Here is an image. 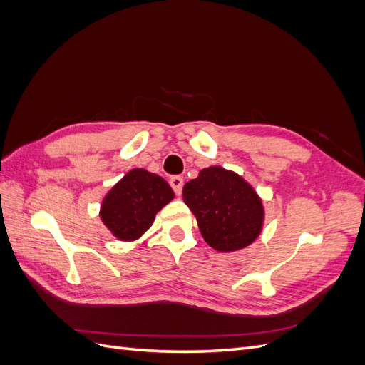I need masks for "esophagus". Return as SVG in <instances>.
Here are the masks:
<instances>
[{"label": "esophagus", "mask_w": 365, "mask_h": 365, "mask_svg": "<svg viewBox=\"0 0 365 365\" xmlns=\"http://www.w3.org/2000/svg\"><path fill=\"white\" fill-rule=\"evenodd\" d=\"M169 184H170V187L173 189V192H175V195H181V192H182V185H184V180L181 178L180 175H176V176H172V178L169 180Z\"/></svg>", "instance_id": "34e87169"}]
</instances>
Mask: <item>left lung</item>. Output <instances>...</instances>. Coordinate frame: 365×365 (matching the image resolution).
I'll list each match as a JSON object with an SVG mask.
<instances>
[{
  "label": "left lung",
  "mask_w": 365,
  "mask_h": 365,
  "mask_svg": "<svg viewBox=\"0 0 365 365\" xmlns=\"http://www.w3.org/2000/svg\"><path fill=\"white\" fill-rule=\"evenodd\" d=\"M182 197L207 244L220 252L245 248L260 235V197L235 172L217 165L202 169L197 178L185 182Z\"/></svg>",
  "instance_id": "1"
}]
</instances>
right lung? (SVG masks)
I'll return each instance as SVG.
<instances>
[{
  "label": "right lung",
  "instance_id": "obj_1",
  "mask_svg": "<svg viewBox=\"0 0 365 365\" xmlns=\"http://www.w3.org/2000/svg\"><path fill=\"white\" fill-rule=\"evenodd\" d=\"M173 200V190L157 173L128 172L102 202L103 224L120 240H135L150 228L155 215Z\"/></svg>",
  "mask_w": 365,
  "mask_h": 365
}]
</instances>
